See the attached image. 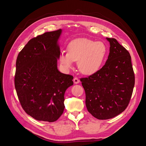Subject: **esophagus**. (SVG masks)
Wrapping results in <instances>:
<instances>
[{"label":"esophagus","mask_w":146,"mask_h":146,"mask_svg":"<svg viewBox=\"0 0 146 146\" xmlns=\"http://www.w3.org/2000/svg\"><path fill=\"white\" fill-rule=\"evenodd\" d=\"M74 82L75 84H77L79 82H80V80L77 78V77H74Z\"/></svg>","instance_id":"1"}]
</instances>
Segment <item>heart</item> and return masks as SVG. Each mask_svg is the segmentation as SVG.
<instances>
[{
    "label": "heart",
    "mask_w": 146,
    "mask_h": 146,
    "mask_svg": "<svg viewBox=\"0 0 146 146\" xmlns=\"http://www.w3.org/2000/svg\"><path fill=\"white\" fill-rule=\"evenodd\" d=\"M68 52H61L59 61L65 71L72 68L74 61H77V67L85 75H92L102 66L108 48L101 41H94L87 38H78L70 42Z\"/></svg>",
    "instance_id": "1"
}]
</instances>
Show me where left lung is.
I'll return each mask as SVG.
<instances>
[{
    "instance_id": "8db88e82",
    "label": "left lung",
    "mask_w": 146,
    "mask_h": 146,
    "mask_svg": "<svg viewBox=\"0 0 146 146\" xmlns=\"http://www.w3.org/2000/svg\"><path fill=\"white\" fill-rule=\"evenodd\" d=\"M106 39L110 47L105 65L95 74L80 79L88 111L101 120L113 118L124 111L135 85L129 52L116 39Z\"/></svg>"
}]
</instances>
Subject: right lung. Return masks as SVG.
<instances>
[{"label":"right lung","instance_id":"obj_1","mask_svg":"<svg viewBox=\"0 0 146 146\" xmlns=\"http://www.w3.org/2000/svg\"><path fill=\"white\" fill-rule=\"evenodd\" d=\"M60 29L31 39L17 56L15 85L22 107L38 121L54 122L65 108L64 93L73 77L57 68Z\"/></svg>","mask_w":146,"mask_h":146}]
</instances>
